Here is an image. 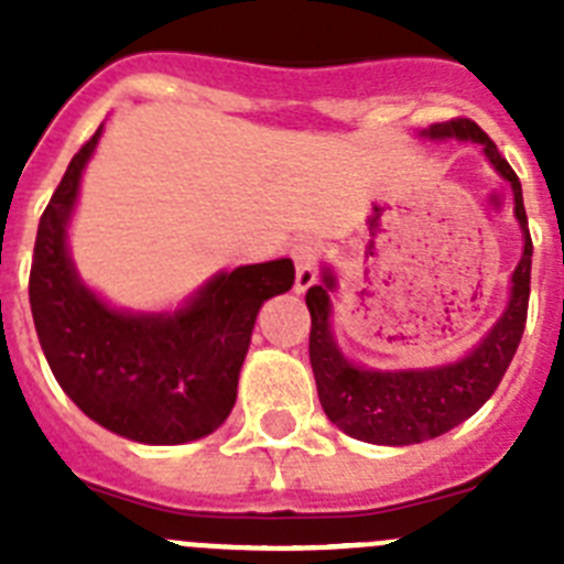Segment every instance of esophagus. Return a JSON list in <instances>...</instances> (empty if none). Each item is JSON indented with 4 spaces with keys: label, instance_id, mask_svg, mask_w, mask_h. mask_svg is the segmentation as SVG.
Masks as SVG:
<instances>
[{
    "label": "esophagus",
    "instance_id": "obj_1",
    "mask_svg": "<svg viewBox=\"0 0 564 564\" xmlns=\"http://www.w3.org/2000/svg\"><path fill=\"white\" fill-rule=\"evenodd\" d=\"M291 257L296 262V291L305 293L307 288L316 285L318 259H322V246L313 239H296L291 248Z\"/></svg>",
    "mask_w": 564,
    "mask_h": 564
}]
</instances>
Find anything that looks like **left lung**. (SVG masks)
Wrapping results in <instances>:
<instances>
[{
  "label": "left lung",
  "instance_id": "1",
  "mask_svg": "<svg viewBox=\"0 0 564 564\" xmlns=\"http://www.w3.org/2000/svg\"><path fill=\"white\" fill-rule=\"evenodd\" d=\"M430 138H460L477 141L486 149L491 166L514 188V214L525 231V251L511 276V302L502 318L463 361L437 370L376 372L356 367L338 352L330 333L333 276L325 285H313L305 302L311 311V367L316 376L318 401L325 415L350 437L381 446H410L432 441L457 423L475 415L495 395L508 364L520 347L531 296V234H528L525 206H522L520 177L500 154L497 143L471 118H452L426 129Z\"/></svg>",
  "mask_w": 564,
  "mask_h": 564
}]
</instances>
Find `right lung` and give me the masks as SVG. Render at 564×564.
<instances>
[{"mask_svg": "<svg viewBox=\"0 0 564 564\" xmlns=\"http://www.w3.org/2000/svg\"><path fill=\"white\" fill-rule=\"evenodd\" d=\"M101 138L73 154L36 231L30 311L50 370L78 410L138 443H186L220 426L237 401L262 302L293 288L291 259L220 273L172 316L109 311L78 282L67 228L82 169Z\"/></svg>", "mask_w": 564, "mask_h": 564, "instance_id": "1", "label": "right lung"}]
</instances>
